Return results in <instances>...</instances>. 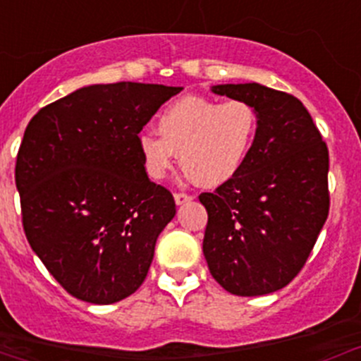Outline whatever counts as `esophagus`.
<instances>
[{
  "mask_svg": "<svg viewBox=\"0 0 361 361\" xmlns=\"http://www.w3.org/2000/svg\"><path fill=\"white\" fill-rule=\"evenodd\" d=\"M192 201V195L188 194H174V202L178 204V206H181V204H187Z\"/></svg>",
  "mask_w": 361,
  "mask_h": 361,
  "instance_id": "obj_1",
  "label": "esophagus"
}]
</instances>
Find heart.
<instances>
[{"instance_id":"b5f03b06","label":"heart","mask_w":361,"mask_h":361,"mask_svg":"<svg viewBox=\"0 0 361 361\" xmlns=\"http://www.w3.org/2000/svg\"><path fill=\"white\" fill-rule=\"evenodd\" d=\"M157 129L160 136H137L148 176H166L180 154L181 166L192 180L214 188L231 181L245 166L257 134V113L241 99L220 103L187 96L160 113Z\"/></svg>"}]
</instances>
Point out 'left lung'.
Returning a JSON list of instances; mask_svg holds the SVG:
<instances>
[{"label":"left lung","instance_id":"left-lung-1","mask_svg":"<svg viewBox=\"0 0 361 361\" xmlns=\"http://www.w3.org/2000/svg\"><path fill=\"white\" fill-rule=\"evenodd\" d=\"M257 113V134L243 169L213 194L202 251L228 293L258 297L298 274L329 216V150L297 97L260 83L213 85Z\"/></svg>","mask_w":361,"mask_h":361}]
</instances>
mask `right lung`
Listing matches in <instances>:
<instances>
[{"instance_id":"right-lung-1","label":"right lung","mask_w":361,"mask_h":361,"mask_svg":"<svg viewBox=\"0 0 361 361\" xmlns=\"http://www.w3.org/2000/svg\"><path fill=\"white\" fill-rule=\"evenodd\" d=\"M183 87L96 83L42 108L16 166L25 238L68 293L113 304L136 292L173 195L150 181L137 134Z\"/></svg>"}]
</instances>
